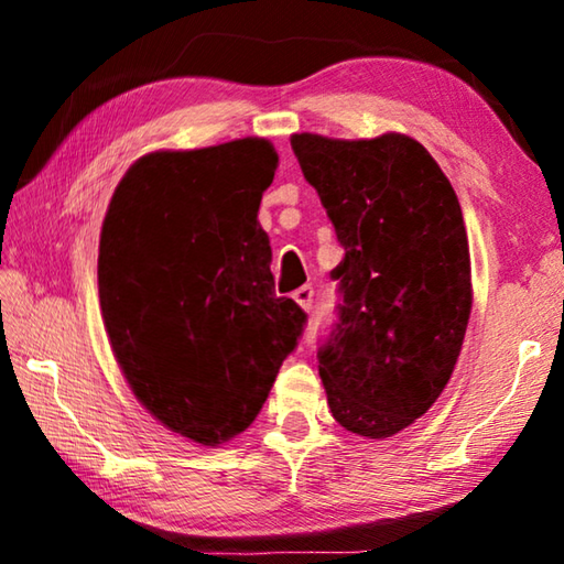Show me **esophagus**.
<instances>
[{
    "mask_svg": "<svg viewBox=\"0 0 564 564\" xmlns=\"http://www.w3.org/2000/svg\"><path fill=\"white\" fill-rule=\"evenodd\" d=\"M313 295H316V291H313L311 285H301V289L293 293V301L299 303L303 311H311L313 308Z\"/></svg>",
    "mask_w": 564,
    "mask_h": 564,
    "instance_id": "1",
    "label": "esophagus"
}]
</instances>
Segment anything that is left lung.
<instances>
[{"instance_id":"1","label":"left lung","mask_w":564,"mask_h":564,"mask_svg":"<svg viewBox=\"0 0 564 564\" xmlns=\"http://www.w3.org/2000/svg\"><path fill=\"white\" fill-rule=\"evenodd\" d=\"M291 147L346 248L318 348L328 408L350 433L390 437L435 403L460 356L473 305L460 202L403 133H295Z\"/></svg>"}]
</instances>
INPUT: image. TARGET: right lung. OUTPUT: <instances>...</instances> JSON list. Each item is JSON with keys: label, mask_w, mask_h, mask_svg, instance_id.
Segmentation results:
<instances>
[{"label": "right lung", "mask_w": 564, "mask_h": 564, "mask_svg": "<svg viewBox=\"0 0 564 564\" xmlns=\"http://www.w3.org/2000/svg\"><path fill=\"white\" fill-rule=\"evenodd\" d=\"M275 164L265 139L139 159L99 241V301L113 356L144 408L202 445L261 413L305 316L273 291L259 226Z\"/></svg>", "instance_id": "obj_1"}]
</instances>
